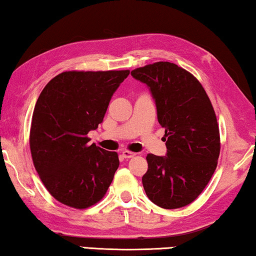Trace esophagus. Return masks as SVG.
Masks as SVG:
<instances>
[{
    "label": "esophagus",
    "instance_id": "obj_1",
    "mask_svg": "<svg viewBox=\"0 0 256 256\" xmlns=\"http://www.w3.org/2000/svg\"><path fill=\"white\" fill-rule=\"evenodd\" d=\"M136 154V152H132V151H128V150H125V151H123V152H122V156H123L125 159L133 158Z\"/></svg>",
    "mask_w": 256,
    "mask_h": 256
}]
</instances>
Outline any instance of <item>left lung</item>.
Here are the masks:
<instances>
[{
	"mask_svg": "<svg viewBox=\"0 0 256 256\" xmlns=\"http://www.w3.org/2000/svg\"><path fill=\"white\" fill-rule=\"evenodd\" d=\"M131 74L150 88L167 138V157L146 156V196L164 209L188 206L218 164L220 133L212 104L200 81L174 63L148 64Z\"/></svg>",
	"mask_w": 256,
	"mask_h": 256,
	"instance_id": "1",
	"label": "left lung"
}]
</instances>
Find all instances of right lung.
Masks as SVG:
<instances>
[{
    "label": "right lung",
    "instance_id": "obj_1",
    "mask_svg": "<svg viewBox=\"0 0 256 256\" xmlns=\"http://www.w3.org/2000/svg\"><path fill=\"white\" fill-rule=\"evenodd\" d=\"M128 70L66 71L42 89L34 106L29 146L34 166L55 200L86 209L105 196L120 166L118 152L89 146Z\"/></svg>",
    "mask_w": 256,
    "mask_h": 256
}]
</instances>
